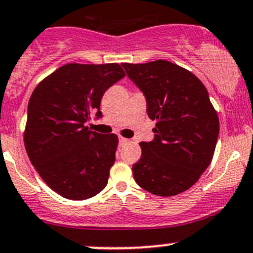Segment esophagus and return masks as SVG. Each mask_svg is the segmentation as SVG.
Segmentation results:
<instances>
[{
	"label": "esophagus",
	"mask_w": 253,
	"mask_h": 253,
	"mask_svg": "<svg viewBox=\"0 0 253 253\" xmlns=\"http://www.w3.org/2000/svg\"><path fill=\"white\" fill-rule=\"evenodd\" d=\"M128 142H129V140L127 139V138H124V137H120V138H119V144H120V147H124V145L128 144Z\"/></svg>",
	"instance_id": "obj_1"
}]
</instances>
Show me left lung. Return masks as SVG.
I'll use <instances>...</instances> for the list:
<instances>
[{
	"label": "left lung",
	"mask_w": 253,
	"mask_h": 253,
	"mask_svg": "<svg viewBox=\"0 0 253 253\" xmlns=\"http://www.w3.org/2000/svg\"><path fill=\"white\" fill-rule=\"evenodd\" d=\"M147 99L148 116L156 121L151 142L132 166L134 180L154 195L172 196L195 184L211 164L219 120L203 82L167 60L122 64Z\"/></svg>",
	"instance_id": "1"
}]
</instances>
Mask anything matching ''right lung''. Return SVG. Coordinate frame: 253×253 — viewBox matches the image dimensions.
<instances>
[{
	"label": "right lung",
	"instance_id": "right-lung-1",
	"mask_svg": "<svg viewBox=\"0 0 253 253\" xmlns=\"http://www.w3.org/2000/svg\"><path fill=\"white\" fill-rule=\"evenodd\" d=\"M125 75L116 63H70L34 89L24 144L37 173L63 198L86 200L108 184L119 138L89 131L86 122L102 118L103 94Z\"/></svg>",
	"mask_w": 253,
	"mask_h": 253
}]
</instances>
